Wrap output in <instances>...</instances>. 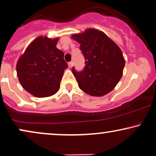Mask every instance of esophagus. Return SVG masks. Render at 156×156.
I'll list each match as a JSON object with an SVG mask.
<instances>
[{"instance_id":"obj_1","label":"esophagus","mask_w":156,"mask_h":156,"mask_svg":"<svg viewBox=\"0 0 156 156\" xmlns=\"http://www.w3.org/2000/svg\"><path fill=\"white\" fill-rule=\"evenodd\" d=\"M73 62H70L68 63V67H69V68H71L72 67H73Z\"/></svg>"}]
</instances>
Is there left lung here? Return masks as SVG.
Listing matches in <instances>:
<instances>
[{
    "mask_svg": "<svg viewBox=\"0 0 156 156\" xmlns=\"http://www.w3.org/2000/svg\"><path fill=\"white\" fill-rule=\"evenodd\" d=\"M71 38L80 44L86 66L81 72H72L83 91L103 96L116 87L123 75L125 60L119 47L103 31L87 29Z\"/></svg>",
    "mask_w": 156,
    "mask_h": 156,
    "instance_id": "8db88e82",
    "label": "left lung"
}]
</instances>
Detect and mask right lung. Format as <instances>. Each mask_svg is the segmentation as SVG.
<instances>
[{"instance_id":"obj_1","label":"right lung","mask_w":156,"mask_h":156,"mask_svg":"<svg viewBox=\"0 0 156 156\" xmlns=\"http://www.w3.org/2000/svg\"><path fill=\"white\" fill-rule=\"evenodd\" d=\"M59 37L39 36L34 39L19 57L16 73L21 86L35 97L54 95L68 65L64 53L56 47Z\"/></svg>"}]
</instances>
